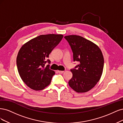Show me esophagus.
I'll return each instance as SVG.
<instances>
[{
  "label": "esophagus",
  "instance_id": "esophagus-1",
  "mask_svg": "<svg viewBox=\"0 0 123 123\" xmlns=\"http://www.w3.org/2000/svg\"><path fill=\"white\" fill-rule=\"evenodd\" d=\"M58 72L59 73V74H63V73H64V71H61V70H58Z\"/></svg>",
  "mask_w": 123,
  "mask_h": 123
}]
</instances>
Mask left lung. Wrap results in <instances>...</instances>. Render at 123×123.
Segmentation results:
<instances>
[{"label":"left lung","instance_id":"left-lung-1","mask_svg":"<svg viewBox=\"0 0 123 123\" xmlns=\"http://www.w3.org/2000/svg\"><path fill=\"white\" fill-rule=\"evenodd\" d=\"M73 53L74 62H79L71 69L73 77L69 86L77 92L92 89L100 80L104 67V58L101 49L94 43L80 36L64 37Z\"/></svg>","mask_w":123,"mask_h":123}]
</instances>
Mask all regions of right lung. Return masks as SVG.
<instances>
[{"label": "right lung", "instance_id": "1", "mask_svg": "<svg viewBox=\"0 0 123 123\" xmlns=\"http://www.w3.org/2000/svg\"><path fill=\"white\" fill-rule=\"evenodd\" d=\"M63 37L61 34L40 35L20 49L16 60L18 71L22 81L31 89L42 90L50 83L55 73L49 69L48 58ZM46 62L49 64L45 67Z\"/></svg>", "mask_w": 123, "mask_h": 123}]
</instances>
